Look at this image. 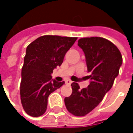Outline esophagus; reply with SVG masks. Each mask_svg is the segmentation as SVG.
I'll return each mask as SVG.
<instances>
[{"label":"esophagus","mask_w":133,"mask_h":133,"mask_svg":"<svg viewBox=\"0 0 133 133\" xmlns=\"http://www.w3.org/2000/svg\"><path fill=\"white\" fill-rule=\"evenodd\" d=\"M71 83H72V82H71V80H69V79H68V80H66V81H65V84H66V85H70Z\"/></svg>","instance_id":"esophagus-1"}]
</instances>
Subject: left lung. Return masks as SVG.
<instances>
[{
	"mask_svg": "<svg viewBox=\"0 0 133 133\" xmlns=\"http://www.w3.org/2000/svg\"><path fill=\"white\" fill-rule=\"evenodd\" d=\"M78 45L83 50L91 82L80 89L72 82V93L65 98L68 111L75 116H84L102 102L118 76L122 57L118 48L110 41L100 37L80 38Z\"/></svg>",
	"mask_w": 133,
	"mask_h": 133,
	"instance_id": "1",
	"label": "left lung"
}]
</instances>
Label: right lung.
Instances as JSON below:
<instances>
[{"instance_id":"1","label":"right lung","mask_w":133,"mask_h":133,"mask_svg":"<svg viewBox=\"0 0 133 133\" xmlns=\"http://www.w3.org/2000/svg\"><path fill=\"white\" fill-rule=\"evenodd\" d=\"M77 38L44 35L26 49L21 69V101L25 112L33 117L42 116L47 109L48 98L65 82L51 79L54 68L60 66Z\"/></svg>"}]
</instances>
